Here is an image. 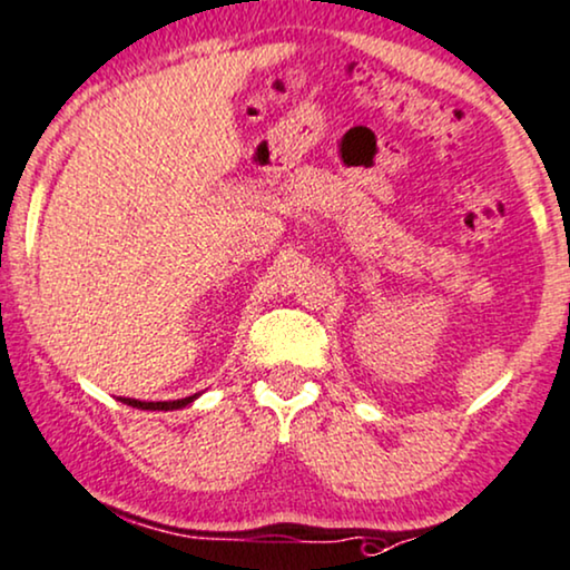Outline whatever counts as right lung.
<instances>
[{
	"instance_id": "right-lung-1",
	"label": "right lung",
	"mask_w": 570,
	"mask_h": 570,
	"mask_svg": "<svg viewBox=\"0 0 570 570\" xmlns=\"http://www.w3.org/2000/svg\"><path fill=\"white\" fill-rule=\"evenodd\" d=\"M121 401L127 403V406L132 409H146V411H173V409H183L188 406L190 401H196V395H188V397H180V401H135V397H121Z\"/></svg>"
}]
</instances>
